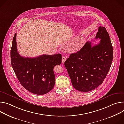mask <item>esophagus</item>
I'll return each instance as SVG.
<instances>
[{
  "label": "esophagus",
  "mask_w": 124,
  "mask_h": 124,
  "mask_svg": "<svg viewBox=\"0 0 124 124\" xmlns=\"http://www.w3.org/2000/svg\"><path fill=\"white\" fill-rule=\"evenodd\" d=\"M65 60H66V57L65 56H62V63H63L65 62Z\"/></svg>",
  "instance_id": "1"
}]
</instances>
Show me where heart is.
<instances>
[{
	"label": "heart",
	"instance_id": "1",
	"mask_svg": "<svg viewBox=\"0 0 124 124\" xmlns=\"http://www.w3.org/2000/svg\"><path fill=\"white\" fill-rule=\"evenodd\" d=\"M80 45L79 44V43H77V46L78 47H79Z\"/></svg>",
	"mask_w": 124,
	"mask_h": 124
}]
</instances>
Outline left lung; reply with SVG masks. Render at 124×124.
<instances>
[{
    "label": "left lung",
    "mask_w": 124,
    "mask_h": 124,
    "mask_svg": "<svg viewBox=\"0 0 124 124\" xmlns=\"http://www.w3.org/2000/svg\"><path fill=\"white\" fill-rule=\"evenodd\" d=\"M95 38L101 39L99 44L92 46L88 41L64 62L72 86L81 92H89L101 85L112 62L113 47L105 27H99Z\"/></svg>",
    "instance_id": "1"
}]
</instances>
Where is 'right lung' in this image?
Instances as JSON below:
<instances>
[{"label":"right lung","mask_w":124,"mask_h":124,"mask_svg":"<svg viewBox=\"0 0 124 124\" xmlns=\"http://www.w3.org/2000/svg\"><path fill=\"white\" fill-rule=\"evenodd\" d=\"M11 63L20 84L36 94H44L54 88V67L62 63V54H42L36 58L23 57L19 54L16 33L13 37L11 50Z\"/></svg>","instance_id":"obj_1"}]
</instances>
